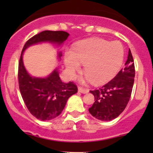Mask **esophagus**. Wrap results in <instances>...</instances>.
<instances>
[{
  "label": "esophagus",
  "mask_w": 153,
  "mask_h": 153,
  "mask_svg": "<svg viewBox=\"0 0 153 153\" xmlns=\"http://www.w3.org/2000/svg\"><path fill=\"white\" fill-rule=\"evenodd\" d=\"M78 92H81V93H87L88 92H89V90H88L87 89H85V88L82 87V86H78Z\"/></svg>",
  "instance_id": "esophagus-1"
}]
</instances>
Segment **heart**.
I'll use <instances>...</instances> for the list:
<instances>
[{
  "label": "heart",
  "mask_w": 153,
  "mask_h": 153,
  "mask_svg": "<svg viewBox=\"0 0 153 153\" xmlns=\"http://www.w3.org/2000/svg\"><path fill=\"white\" fill-rule=\"evenodd\" d=\"M124 59V48L118 41H109L101 38L83 41L72 51L65 54V65L69 75L75 72L84 64L85 78L92 84L106 82L116 74Z\"/></svg>",
  "instance_id": "heart-1"
}]
</instances>
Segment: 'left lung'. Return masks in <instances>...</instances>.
<instances>
[{
  "label": "left lung",
  "instance_id": "obj_1",
  "mask_svg": "<svg viewBox=\"0 0 153 153\" xmlns=\"http://www.w3.org/2000/svg\"><path fill=\"white\" fill-rule=\"evenodd\" d=\"M135 78V64L130 49L125 67L116 76L99 89L90 90L95 102L89 112L101 121H111L118 116L127 105Z\"/></svg>",
  "mask_w": 153,
  "mask_h": 153
}]
</instances>
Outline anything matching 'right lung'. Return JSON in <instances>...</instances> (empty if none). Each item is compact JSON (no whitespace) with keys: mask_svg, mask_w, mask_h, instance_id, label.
Here are the masks:
<instances>
[{"mask_svg":"<svg viewBox=\"0 0 153 153\" xmlns=\"http://www.w3.org/2000/svg\"><path fill=\"white\" fill-rule=\"evenodd\" d=\"M69 35L64 31H43L29 38L22 49L18 72L20 92L29 112L41 121L58 117L65 107L68 98L78 92V87L71 81L68 84L62 82L57 69L46 78L31 77L24 66L23 53L29 46L40 42L61 44Z\"/></svg>","mask_w":153,"mask_h":153,"instance_id":"right-lung-1","label":"right lung"}]
</instances>
